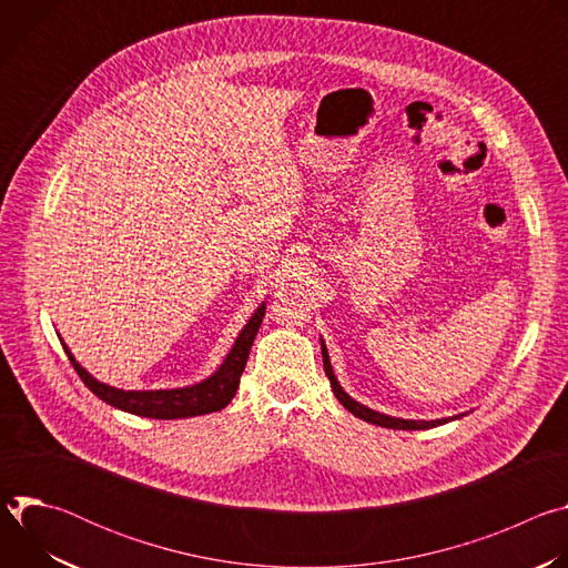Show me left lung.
I'll return each mask as SVG.
<instances>
[{"instance_id":"left-lung-1","label":"left lung","mask_w":568,"mask_h":568,"mask_svg":"<svg viewBox=\"0 0 568 568\" xmlns=\"http://www.w3.org/2000/svg\"><path fill=\"white\" fill-rule=\"evenodd\" d=\"M321 355H323V368H326V375H328V379H331V386H333V390H335V395H337V399L344 404V407L353 414V416H357V418H362V420H366V423H371V425H377V427H386V429H404V432H416V429H432V427H438V425H445V423H452V420H456V418H463V414L460 416H452V418H440V420H404V418H393V416H386V414H379V412H373V409H368V407H364V404H359L357 399H353L344 388H342V384L337 382V377H335V373H333V366H331V357H328V351H326V344L321 342Z\"/></svg>"}]
</instances>
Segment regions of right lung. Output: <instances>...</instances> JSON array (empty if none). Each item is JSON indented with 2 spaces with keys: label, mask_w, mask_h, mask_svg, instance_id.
Wrapping results in <instances>:
<instances>
[{
  "label": "right lung",
  "mask_w": 568,
  "mask_h": 568,
  "mask_svg": "<svg viewBox=\"0 0 568 568\" xmlns=\"http://www.w3.org/2000/svg\"><path fill=\"white\" fill-rule=\"evenodd\" d=\"M265 316V303L254 312V316L247 321V326L242 328L237 335L233 348L229 351L226 359L220 364V368L202 379L200 384L184 386V388H159V390H123L108 386L92 377L83 366L75 362V357L69 353V348L62 344L71 366L80 375V379L85 382V386L101 397L103 402L112 404V407L141 416V418H154V420H178V418H193V416H204L224 409L226 404L233 399L240 375L245 371L252 344L256 339V333L261 328Z\"/></svg>",
  "instance_id": "obj_1"
}]
</instances>
